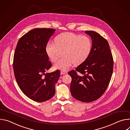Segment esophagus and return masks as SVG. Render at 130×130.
I'll list each match as a JSON object with an SVG mask.
<instances>
[{
  "mask_svg": "<svg viewBox=\"0 0 130 130\" xmlns=\"http://www.w3.org/2000/svg\"><path fill=\"white\" fill-rule=\"evenodd\" d=\"M68 72L67 71H64V70H61V74H67Z\"/></svg>",
  "mask_w": 130,
  "mask_h": 130,
  "instance_id": "1",
  "label": "esophagus"
}]
</instances>
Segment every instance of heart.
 <instances>
[{"label":"heart","mask_w":130,"mask_h":130,"mask_svg":"<svg viewBox=\"0 0 130 130\" xmlns=\"http://www.w3.org/2000/svg\"><path fill=\"white\" fill-rule=\"evenodd\" d=\"M91 47V41L87 36L67 32L56 36L54 42H48L45 51L54 62L61 56L62 53L63 57L55 63L54 68L66 70L73 64L78 65L87 59Z\"/></svg>","instance_id":"obj_1"}]
</instances>
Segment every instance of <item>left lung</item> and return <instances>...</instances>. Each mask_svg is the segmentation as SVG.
Instances as JSON below:
<instances>
[{
    "mask_svg": "<svg viewBox=\"0 0 130 130\" xmlns=\"http://www.w3.org/2000/svg\"><path fill=\"white\" fill-rule=\"evenodd\" d=\"M85 33L92 39L90 53L75 70L68 74L72 77V95L81 102L88 103L100 98L106 91L111 77L113 62L107 41L96 32L86 31Z\"/></svg>",
    "mask_w": 130,
    "mask_h": 130,
    "instance_id": "left-lung-1",
    "label": "left lung"
}]
</instances>
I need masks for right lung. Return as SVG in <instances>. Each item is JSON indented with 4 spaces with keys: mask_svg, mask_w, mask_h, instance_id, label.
I'll return each mask as SVG.
<instances>
[{
    "mask_svg": "<svg viewBox=\"0 0 130 130\" xmlns=\"http://www.w3.org/2000/svg\"><path fill=\"white\" fill-rule=\"evenodd\" d=\"M52 28H35L19 40L13 58V70L17 82L22 91L29 99L42 102L55 93V84L60 77L57 70L45 72L52 67L45 48L55 33Z\"/></svg>",
    "mask_w": 130,
    "mask_h": 130,
    "instance_id": "1",
    "label": "right lung"
}]
</instances>
